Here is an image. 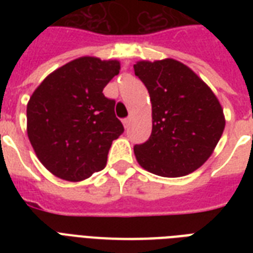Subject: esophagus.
<instances>
[{
  "label": "esophagus",
  "instance_id": "obj_1",
  "mask_svg": "<svg viewBox=\"0 0 253 253\" xmlns=\"http://www.w3.org/2000/svg\"><path fill=\"white\" fill-rule=\"evenodd\" d=\"M130 123H131V118L123 119V126H125V128H127V127L130 126Z\"/></svg>",
  "mask_w": 253,
  "mask_h": 253
}]
</instances>
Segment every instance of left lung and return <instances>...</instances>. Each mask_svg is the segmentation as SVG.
Segmentation results:
<instances>
[{
  "mask_svg": "<svg viewBox=\"0 0 253 253\" xmlns=\"http://www.w3.org/2000/svg\"><path fill=\"white\" fill-rule=\"evenodd\" d=\"M135 75L152 103V132L134 147L139 166L162 177H181L204 166L223 134V109L192 69L174 59L138 61Z\"/></svg>",
  "mask_w": 253,
  "mask_h": 253,
  "instance_id": "left-lung-1",
  "label": "left lung"
}]
</instances>
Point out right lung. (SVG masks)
Listing matches in <instances>:
<instances>
[{"label": "right lung", "mask_w": 253, "mask_h": 253, "mask_svg": "<svg viewBox=\"0 0 253 253\" xmlns=\"http://www.w3.org/2000/svg\"><path fill=\"white\" fill-rule=\"evenodd\" d=\"M118 60L83 56L49 73L27 103V135L38 159L61 180L83 181L105 168L125 128L103 87Z\"/></svg>", "instance_id": "right-lung-1"}]
</instances>
